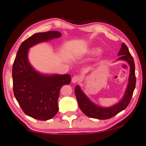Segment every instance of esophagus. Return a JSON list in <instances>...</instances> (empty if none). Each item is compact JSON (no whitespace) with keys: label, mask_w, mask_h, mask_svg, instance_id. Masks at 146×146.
Here are the masks:
<instances>
[{"label":"esophagus","mask_w":146,"mask_h":146,"mask_svg":"<svg viewBox=\"0 0 146 146\" xmlns=\"http://www.w3.org/2000/svg\"><path fill=\"white\" fill-rule=\"evenodd\" d=\"M79 80H80V77H79L78 76H74L72 77V78H71V82H72V83L75 84V83H76V82H78Z\"/></svg>","instance_id":"1"}]
</instances>
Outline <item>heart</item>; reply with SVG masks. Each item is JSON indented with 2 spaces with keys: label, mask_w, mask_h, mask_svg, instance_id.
Masks as SVG:
<instances>
[{
  "label": "heart",
  "mask_w": 146,
  "mask_h": 146,
  "mask_svg": "<svg viewBox=\"0 0 146 146\" xmlns=\"http://www.w3.org/2000/svg\"><path fill=\"white\" fill-rule=\"evenodd\" d=\"M100 51V48H91L89 50V54L92 55L96 54Z\"/></svg>",
  "instance_id": "heart-1"
}]
</instances>
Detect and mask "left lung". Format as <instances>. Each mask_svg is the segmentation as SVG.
<instances>
[{"label": "left lung", "instance_id": "obj_1", "mask_svg": "<svg viewBox=\"0 0 146 146\" xmlns=\"http://www.w3.org/2000/svg\"><path fill=\"white\" fill-rule=\"evenodd\" d=\"M118 55L120 57L118 58L117 60H125L128 63L130 70H129L128 83L126 91L124 92L123 98L117 104L110 107H103L97 105L87 98L84 92L82 91L80 86L77 85L75 87V93L79 107L82 112L89 117L102 119V120L110 119L125 109L130 102L136 84L134 60L133 57L129 52L128 47L124 43H122Z\"/></svg>", "mask_w": 146, "mask_h": 146}]
</instances>
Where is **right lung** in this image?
Masks as SVG:
<instances>
[{"mask_svg": "<svg viewBox=\"0 0 146 146\" xmlns=\"http://www.w3.org/2000/svg\"><path fill=\"white\" fill-rule=\"evenodd\" d=\"M61 35L59 32L52 31L36 33L29 37L21 44L13 65L15 98L26 115L38 120H48L57 114L60 89L70 84L71 76L68 74L44 75L37 71L28 60L29 49Z\"/></svg>", "mask_w": 146, "mask_h": 146, "instance_id": "add662e5", "label": "right lung"}]
</instances>
